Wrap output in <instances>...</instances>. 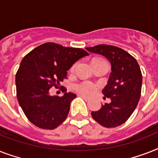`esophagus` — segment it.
I'll return each mask as SVG.
<instances>
[{
	"label": "esophagus",
	"mask_w": 158,
	"mask_h": 158,
	"mask_svg": "<svg viewBox=\"0 0 158 158\" xmlns=\"http://www.w3.org/2000/svg\"><path fill=\"white\" fill-rule=\"evenodd\" d=\"M79 97H81L82 98H84L85 101H89L90 100V98H88V97L84 96V95H83V94H79Z\"/></svg>",
	"instance_id": "34e87169"
}]
</instances>
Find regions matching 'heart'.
Here are the masks:
<instances>
[{
	"instance_id": "b5f03b06",
	"label": "heart",
	"mask_w": 158,
	"mask_h": 158,
	"mask_svg": "<svg viewBox=\"0 0 158 158\" xmlns=\"http://www.w3.org/2000/svg\"><path fill=\"white\" fill-rule=\"evenodd\" d=\"M72 70L74 69V66L72 67ZM75 89L82 94L85 95H91L95 93L97 90V85L90 81H84L79 83L75 86Z\"/></svg>"
}]
</instances>
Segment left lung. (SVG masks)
Segmentation results:
<instances>
[{
	"label": "left lung",
	"mask_w": 158,
	"mask_h": 158,
	"mask_svg": "<svg viewBox=\"0 0 158 158\" xmlns=\"http://www.w3.org/2000/svg\"><path fill=\"white\" fill-rule=\"evenodd\" d=\"M86 49L105 56L111 65L107 84L102 90L110 102L92 111V117L104 127H117L130 118L139 101L142 89L140 67L135 57L115 46L101 44Z\"/></svg>",
	"instance_id": "8db88e82"
}]
</instances>
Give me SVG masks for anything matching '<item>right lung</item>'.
Returning <instances> with one entry per match:
<instances>
[{
  "instance_id": "add662e5",
  "label": "right lung",
  "mask_w": 158,
  "mask_h": 158,
  "mask_svg": "<svg viewBox=\"0 0 158 158\" xmlns=\"http://www.w3.org/2000/svg\"><path fill=\"white\" fill-rule=\"evenodd\" d=\"M88 55L81 48L47 43L23 57L16 73V94L31 123L41 129L53 130L66 119L76 95L64 91L62 97L50 96L49 89L59 88L60 83L67 79V70Z\"/></svg>"
}]
</instances>
